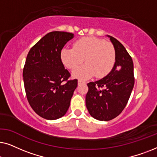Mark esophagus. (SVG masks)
<instances>
[{"label": "esophagus", "mask_w": 157, "mask_h": 157, "mask_svg": "<svg viewBox=\"0 0 157 157\" xmlns=\"http://www.w3.org/2000/svg\"><path fill=\"white\" fill-rule=\"evenodd\" d=\"M83 82H84V81H82V80H80V79H79V80L78 81V84H80V83H83Z\"/></svg>", "instance_id": "esophagus-1"}]
</instances>
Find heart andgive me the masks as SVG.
<instances>
[{"mask_svg": "<svg viewBox=\"0 0 157 157\" xmlns=\"http://www.w3.org/2000/svg\"><path fill=\"white\" fill-rule=\"evenodd\" d=\"M62 63L74 69L83 61L85 64L72 72L74 78L86 80L95 74L103 78L113 69L116 63V51L110 42L96 37H83L74 44V48H63L61 51Z\"/></svg>", "mask_w": 157, "mask_h": 157, "instance_id": "heart-1", "label": "heart"}]
</instances>
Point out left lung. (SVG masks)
<instances>
[{
	"label": "left lung",
	"instance_id": "8db88e82",
	"mask_svg": "<svg viewBox=\"0 0 157 157\" xmlns=\"http://www.w3.org/2000/svg\"><path fill=\"white\" fill-rule=\"evenodd\" d=\"M116 51V63L109 74L90 82L86 105L90 115L99 121H109L119 116L129 99L134 85L132 57L119 40L108 36Z\"/></svg>",
	"mask_w": 157,
	"mask_h": 157
}]
</instances>
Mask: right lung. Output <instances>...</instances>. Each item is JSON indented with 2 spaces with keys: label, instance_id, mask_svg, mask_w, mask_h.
Segmentation results:
<instances>
[{
  "label": "right lung",
  "instance_id": "right-lung-1",
  "mask_svg": "<svg viewBox=\"0 0 157 157\" xmlns=\"http://www.w3.org/2000/svg\"><path fill=\"white\" fill-rule=\"evenodd\" d=\"M74 34L52 31L44 36L28 53L23 71L26 97L40 117L55 120L66 114L70 106L77 79L68 80L61 51Z\"/></svg>",
  "mask_w": 157,
  "mask_h": 157
}]
</instances>
